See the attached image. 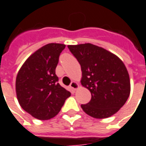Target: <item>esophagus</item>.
I'll return each mask as SVG.
<instances>
[{
	"mask_svg": "<svg viewBox=\"0 0 146 146\" xmlns=\"http://www.w3.org/2000/svg\"><path fill=\"white\" fill-rule=\"evenodd\" d=\"M70 88H72V89H73V90H76L78 88H79V84L76 83V81H72L71 82V84H70Z\"/></svg>",
	"mask_w": 146,
	"mask_h": 146,
	"instance_id": "34e87169",
	"label": "esophagus"
}]
</instances>
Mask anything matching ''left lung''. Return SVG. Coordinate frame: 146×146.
I'll list each match as a JSON object with an SVG mask.
<instances>
[{"instance_id": "8db88e82", "label": "left lung", "mask_w": 146, "mask_h": 146, "mask_svg": "<svg viewBox=\"0 0 146 146\" xmlns=\"http://www.w3.org/2000/svg\"><path fill=\"white\" fill-rule=\"evenodd\" d=\"M80 63L81 84L92 98L81 108L96 119L108 118L119 111L130 92V76L122 60L105 49L91 43L69 45Z\"/></svg>"}]
</instances>
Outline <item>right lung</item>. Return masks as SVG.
I'll use <instances>...</instances> for the list:
<instances>
[{"label": "right lung", "instance_id": "obj_1", "mask_svg": "<svg viewBox=\"0 0 146 146\" xmlns=\"http://www.w3.org/2000/svg\"><path fill=\"white\" fill-rule=\"evenodd\" d=\"M66 45L49 43L33 53L17 73L16 92L21 108L39 120H47L61 111L69 91L62 87L55 69Z\"/></svg>", "mask_w": 146, "mask_h": 146}]
</instances>
